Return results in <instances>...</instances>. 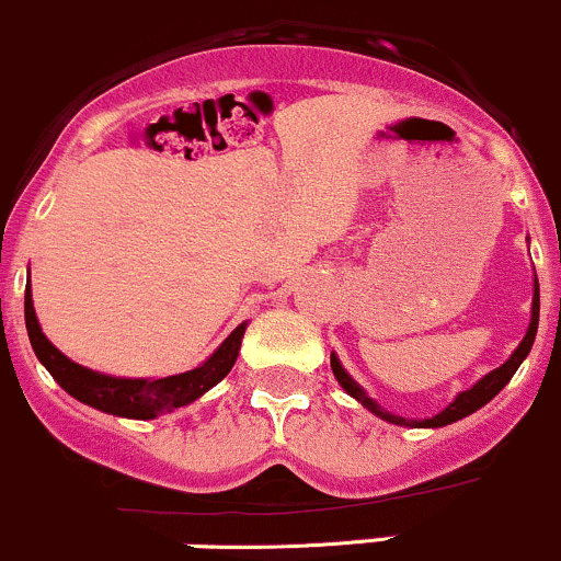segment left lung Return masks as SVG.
<instances>
[{
  "mask_svg": "<svg viewBox=\"0 0 561 561\" xmlns=\"http://www.w3.org/2000/svg\"><path fill=\"white\" fill-rule=\"evenodd\" d=\"M538 313H540V290H538V279H535V298H533V322H530V330H527V335L522 337L519 348H516L514 354L508 356V362H506V365H501V367H497V370H492L490 375H484V378L479 380V383L473 386V389L463 391V393H458V399H455V402L450 404V408H445V410H442L439 415H434V417H426V421H408V417L391 415V412H386L383 408H378V404H375L373 399L367 397V393L362 391L359 386H356L354 380L348 378V373L343 370V365H341V362H337V356H335V354L330 356V365H332V373H335L337 383H341L343 389H346V391L351 393V397L356 399V402H362V404H365L367 410L375 412V415H378V417H383V421L393 423V426H423V428H439V426H447V423H455V421H460V417L471 415V412H477L479 408H484V404H488L490 399L495 397V393L501 391L503 386H506L511 378H514V373L519 370V365H522V362H525V356L530 354V348H533L535 332H538Z\"/></svg>",
  "mask_w": 561,
  "mask_h": 561,
  "instance_id": "left-lung-1",
  "label": "left lung"
}]
</instances>
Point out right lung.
<instances>
[{
  "label": "right lung",
  "instance_id": "add662e5",
  "mask_svg": "<svg viewBox=\"0 0 561 561\" xmlns=\"http://www.w3.org/2000/svg\"><path fill=\"white\" fill-rule=\"evenodd\" d=\"M23 313H26V330L31 348H34L36 359L50 370V375L66 389L73 399L90 404V408L111 412V415L122 417H138V421H149L157 417L159 412L183 408L199 399L207 389H213L218 380H224L237 362L239 346H242V335L248 324H239L237 330L220 343L205 365L196 370L170 375V378L159 380H130V378H111V375L92 373L88 367L77 365L69 356L60 354L58 348L42 335L39 322H36L34 304H31V290L26 285V298H23Z\"/></svg>",
  "mask_w": 561,
  "mask_h": 561
}]
</instances>
